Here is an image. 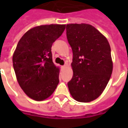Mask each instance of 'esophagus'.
<instances>
[{
    "mask_svg": "<svg viewBox=\"0 0 128 128\" xmlns=\"http://www.w3.org/2000/svg\"><path fill=\"white\" fill-rule=\"evenodd\" d=\"M66 67V65H64V66H62V69H64V68H65Z\"/></svg>",
    "mask_w": 128,
    "mask_h": 128,
    "instance_id": "1",
    "label": "esophagus"
}]
</instances>
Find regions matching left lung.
Here are the masks:
<instances>
[{
    "instance_id": "1",
    "label": "left lung",
    "mask_w": 128,
    "mask_h": 128,
    "mask_svg": "<svg viewBox=\"0 0 128 128\" xmlns=\"http://www.w3.org/2000/svg\"><path fill=\"white\" fill-rule=\"evenodd\" d=\"M66 36L73 53L70 93L78 102H90L102 94L112 72L110 44L88 24H68Z\"/></svg>"
}]
</instances>
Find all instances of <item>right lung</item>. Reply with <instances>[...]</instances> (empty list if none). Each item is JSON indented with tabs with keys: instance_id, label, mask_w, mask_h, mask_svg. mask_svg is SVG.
I'll use <instances>...</instances> for the list:
<instances>
[{
	"instance_id": "right-lung-1",
	"label": "right lung",
	"mask_w": 128,
	"mask_h": 128,
	"mask_svg": "<svg viewBox=\"0 0 128 128\" xmlns=\"http://www.w3.org/2000/svg\"><path fill=\"white\" fill-rule=\"evenodd\" d=\"M66 24L33 27L19 40L13 55L16 79L24 93L36 101L53 94L59 84L60 68L53 62L51 46Z\"/></svg>"
}]
</instances>
